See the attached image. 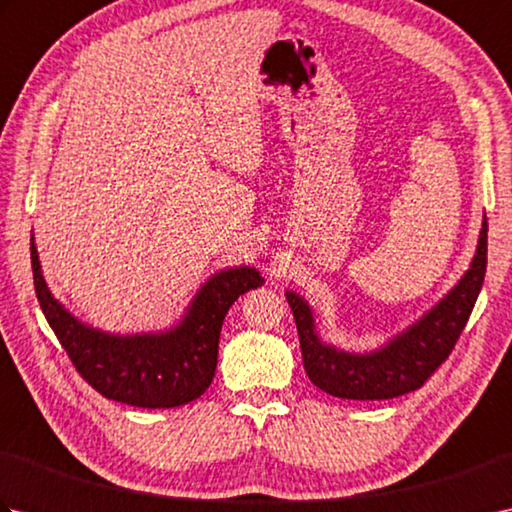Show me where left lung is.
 <instances>
[{"mask_svg": "<svg viewBox=\"0 0 512 512\" xmlns=\"http://www.w3.org/2000/svg\"><path fill=\"white\" fill-rule=\"evenodd\" d=\"M486 244L488 222L484 215L475 255L458 284L405 330L367 352L341 350L323 341L310 303L299 292L286 290L308 378L325 394L347 400H387L422 387L451 354L471 317L484 284Z\"/></svg>", "mask_w": 512, "mask_h": 512, "instance_id": "obj_1", "label": "left lung"}]
</instances>
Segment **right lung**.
Returning <instances> with one entry per match:
<instances>
[{"label":"right lung","instance_id":"obj_1","mask_svg":"<svg viewBox=\"0 0 512 512\" xmlns=\"http://www.w3.org/2000/svg\"><path fill=\"white\" fill-rule=\"evenodd\" d=\"M39 306L79 374L105 398L145 409H171L200 398L213 383L217 345L228 308L264 284L253 266L217 270L195 292L180 319L156 332H107L81 321L52 295L30 235Z\"/></svg>","mask_w":512,"mask_h":512}]
</instances>
